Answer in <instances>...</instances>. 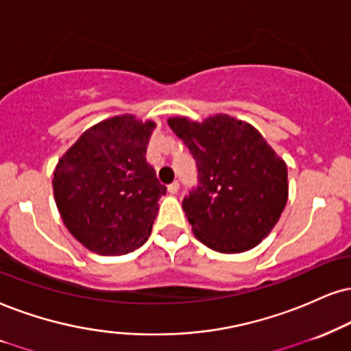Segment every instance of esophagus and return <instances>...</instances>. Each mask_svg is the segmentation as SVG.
Masks as SVG:
<instances>
[{"instance_id":"34e87169","label":"esophagus","mask_w":351,"mask_h":351,"mask_svg":"<svg viewBox=\"0 0 351 351\" xmlns=\"http://www.w3.org/2000/svg\"><path fill=\"white\" fill-rule=\"evenodd\" d=\"M167 192L172 193V195L179 192V182H177V180H174V182H172V184H169L167 185Z\"/></svg>"}]
</instances>
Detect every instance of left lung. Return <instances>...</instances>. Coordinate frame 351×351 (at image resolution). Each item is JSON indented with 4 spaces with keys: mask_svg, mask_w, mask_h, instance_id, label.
<instances>
[{
    "mask_svg": "<svg viewBox=\"0 0 351 351\" xmlns=\"http://www.w3.org/2000/svg\"><path fill=\"white\" fill-rule=\"evenodd\" d=\"M167 123L197 162L198 184L182 200L193 234L216 252L255 247L287 205V164L252 125L229 115Z\"/></svg>",
    "mask_w": 351,
    "mask_h": 351,
    "instance_id": "8db88e82",
    "label": "left lung"
}]
</instances>
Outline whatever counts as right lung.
Listing matches in <instances>:
<instances>
[{
    "label": "right lung",
    "instance_id": "right-lung-1",
    "mask_svg": "<svg viewBox=\"0 0 351 351\" xmlns=\"http://www.w3.org/2000/svg\"><path fill=\"white\" fill-rule=\"evenodd\" d=\"M153 122L112 117L86 130L56 164L55 202L68 231L101 255H123L151 234L166 193L146 162Z\"/></svg>",
    "mask_w": 351,
    "mask_h": 351
}]
</instances>
